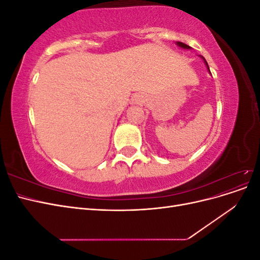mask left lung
<instances>
[{"instance_id":"8db88e82","label":"left lung","mask_w":260,"mask_h":260,"mask_svg":"<svg viewBox=\"0 0 260 260\" xmlns=\"http://www.w3.org/2000/svg\"><path fill=\"white\" fill-rule=\"evenodd\" d=\"M177 45L180 46V48H182V49H186V50H190V49H191V46H188V45H186V44H184V43H182V42H177ZM201 57L204 59V61H205V64H206V66H207V69L209 70V67H208V64H207L206 59L204 58L203 56H201ZM209 73H210V70H209Z\"/></svg>"}]
</instances>
